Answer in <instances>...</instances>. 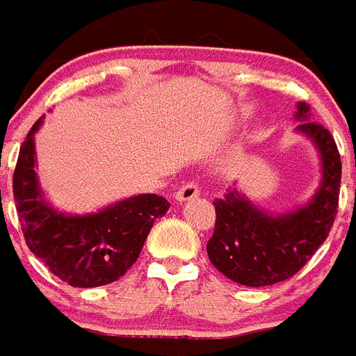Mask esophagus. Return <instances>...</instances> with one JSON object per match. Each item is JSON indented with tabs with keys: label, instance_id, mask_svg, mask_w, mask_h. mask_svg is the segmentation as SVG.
Returning a JSON list of instances; mask_svg holds the SVG:
<instances>
[{
	"label": "esophagus",
	"instance_id": "obj_1",
	"mask_svg": "<svg viewBox=\"0 0 356 356\" xmlns=\"http://www.w3.org/2000/svg\"><path fill=\"white\" fill-rule=\"evenodd\" d=\"M199 197V184L197 183H186L181 186L175 193V201L184 203V201H192V199Z\"/></svg>",
	"mask_w": 356,
	"mask_h": 356
}]
</instances>
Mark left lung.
<instances>
[{
    "label": "left lung",
    "instance_id": "1",
    "mask_svg": "<svg viewBox=\"0 0 356 356\" xmlns=\"http://www.w3.org/2000/svg\"><path fill=\"white\" fill-rule=\"evenodd\" d=\"M294 131L309 138L320 157L318 188L307 203L268 212L254 204L239 188H228L216 199V228L207 252L212 265L228 280L247 287H267L293 278L329 236L340 193L342 163L334 138L322 124L311 120V108L296 104Z\"/></svg>",
    "mask_w": 356,
    "mask_h": 356
}]
</instances>
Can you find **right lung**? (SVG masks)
<instances>
[{"mask_svg": "<svg viewBox=\"0 0 356 356\" xmlns=\"http://www.w3.org/2000/svg\"><path fill=\"white\" fill-rule=\"evenodd\" d=\"M38 118L19 148L14 199L31 252L71 287L91 289L117 282L137 261L155 219L170 203L157 193H138L91 213H69L47 201L36 173Z\"/></svg>", "mask_w": 356, "mask_h": 356, "instance_id": "1", "label": "right lung"}]
</instances>
